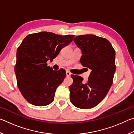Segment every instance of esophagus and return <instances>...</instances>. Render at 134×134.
Returning <instances> with one entry per match:
<instances>
[{"mask_svg": "<svg viewBox=\"0 0 134 134\" xmlns=\"http://www.w3.org/2000/svg\"><path fill=\"white\" fill-rule=\"evenodd\" d=\"M71 73H70V72H69V71H66V76H67V77H70V76H71Z\"/></svg>", "mask_w": 134, "mask_h": 134, "instance_id": "34e87169", "label": "esophagus"}]
</instances>
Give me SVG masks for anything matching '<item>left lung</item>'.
I'll return each mask as SVG.
<instances>
[{
    "instance_id": "1",
    "label": "left lung",
    "mask_w": 134,
    "mask_h": 134,
    "mask_svg": "<svg viewBox=\"0 0 134 134\" xmlns=\"http://www.w3.org/2000/svg\"><path fill=\"white\" fill-rule=\"evenodd\" d=\"M73 41L82 52L81 65L92 71L86 83L81 77L71 75L73 83L69 87L70 102L78 108L91 109L105 98L112 85L115 51L107 39L94 35H79Z\"/></svg>"
}]
</instances>
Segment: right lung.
Segmentation results:
<instances>
[{
  "label": "right lung",
  "instance_id": "obj_1",
  "mask_svg": "<svg viewBox=\"0 0 134 134\" xmlns=\"http://www.w3.org/2000/svg\"><path fill=\"white\" fill-rule=\"evenodd\" d=\"M74 37L44 31L31 34L22 41L17 49L15 72L18 87L29 103L43 106L53 102L66 72L63 69L53 70L47 62H52Z\"/></svg>",
  "mask_w": 134,
  "mask_h": 134
}]
</instances>
